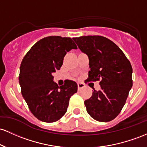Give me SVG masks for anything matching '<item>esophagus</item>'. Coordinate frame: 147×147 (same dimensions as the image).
<instances>
[{"label":"esophagus","instance_id":"1","mask_svg":"<svg viewBox=\"0 0 147 147\" xmlns=\"http://www.w3.org/2000/svg\"><path fill=\"white\" fill-rule=\"evenodd\" d=\"M77 85H78V90H80V89L83 88V87H85V85H84L83 83H82V82H78V83L77 84Z\"/></svg>","mask_w":147,"mask_h":147}]
</instances>
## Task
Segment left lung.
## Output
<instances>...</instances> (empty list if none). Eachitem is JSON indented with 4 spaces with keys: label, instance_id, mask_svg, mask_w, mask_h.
<instances>
[{
    "label": "left lung",
    "instance_id": "obj_1",
    "mask_svg": "<svg viewBox=\"0 0 147 147\" xmlns=\"http://www.w3.org/2000/svg\"><path fill=\"white\" fill-rule=\"evenodd\" d=\"M73 39L89 57L87 82L100 81V90H94L85 100L87 113L98 121H112L121 111L133 86L131 62L115 43L103 36Z\"/></svg>",
    "mask_w": 147,
    "mask_h": 147
}]
</instances>
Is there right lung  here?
<instances>
[{
	"mask_svg": "<svg viewBox=\"0 0 147 147\" xmlns=\"http://www.w3.org/2000/svg\"><path fill=\"white\" fill-rule=\"evenodd\" d=\"M71 49H77L71 38L49 36L34 44L21 62V94L29 110L40 121H58L67 112L71 96L77 92L75 82L67 80L59 87L53 76Z\"/></svg>",
	"mask_w": 147,
	"mask_h": 147,
	"instance_id": "obj_1",
	"label": "right lung"
}]
</instances>
